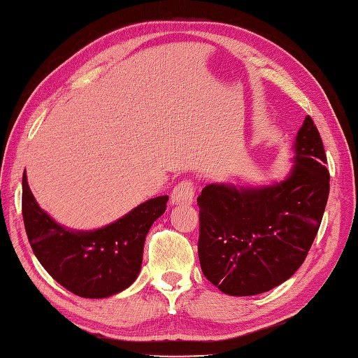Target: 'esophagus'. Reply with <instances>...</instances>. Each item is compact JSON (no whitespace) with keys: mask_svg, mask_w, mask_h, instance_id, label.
Segmentation results:
<instances>
[{"mask_svg":"<svg viewBox=\"0 0 358 358\" xmlns=\"http://www.w3.org/2000/svg\"><path fill=\"white\" fill-rule=\"evenodd\" d=\"M194 200V185L191 180H182L173 188L171 203L173 205H189Z\"/></svg>","mask_w":358,"mask_h":358,"instance_id":"1","label":"esophagus"}]
</instances>
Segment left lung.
<instances>
[{
	"instance_id": "8db88e82",
	"label": "left lung",
	"mask_w": 358,
	"mask_h": 358,
	"mask_svg": "<svg viewBox=\"0 0 358 358\" xmlns=\"http://www.w3.org/2000/svg\"><path fill=\"white\" fill-rule=\"evenodd\" d=\"M287 176L268 185L209 184L200 208L199 259L206 280L231 296H254L294 275L315 241L329 194L319 130L305 117Z\"/></svg>"
}]
</instances>
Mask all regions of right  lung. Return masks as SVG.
I'll return each instance as SVG.
<instances>
[{
  "label": "right lung",
  "mask_w": 358,
  "mask_h": 358,
  "mask_svg": "<svg viewBox=\"0 0 358 358\" xmlns=\"http://www.w3.org/2000/svg\"><path fill=\"white\" fill-rule=\"evenodd\" d=\"M167 202L169 196L145 200L103 228L76 231L43 211L22 174V217L33 254L53 280L82 298H109L132 285L147 234Z\"/></svg>",
  "instance_id": "add662e5"
}]
</instances>
